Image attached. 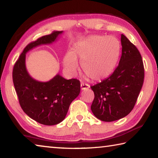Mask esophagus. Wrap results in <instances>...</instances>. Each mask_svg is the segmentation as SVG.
Instances as JSON below:
<instances>
[{"instance_id":"esophagus-1","label":"esophagus","mask_w":158,"mask_h":158,"mask_svg":"<svg viewBox=\"0 0 158 158\" xmlns=\"http://www.w3.org/2000/svg\"><path fill=\"white\" fill-rule=\"evenodd\" d=\"M89 88H90V85L89 84H84V83H81V89L82 90H85V89H89Z\"/></svg>"}]
</instances>
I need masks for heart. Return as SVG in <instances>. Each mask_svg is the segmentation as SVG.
Listing matches in <instances>:
<instances>
[{"mask_svg":"<svg viewBox=\"0 0 158 158\" xmlns=\"http://www.w3.org/2000/svg\"><path fill=\"white\" fill-rule=\"evenodd\" d=\"M120 49L121 44L116 37L93 35L76 42L73 52L64 56L63 65L67 73L74 74L79 68V58L83 71L91 79L101 81L113 73Z\"/></svg>","mask_w":158,"mask_h":158,"instance_id":"obj_1","label":"heart"}]
</instances>
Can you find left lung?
Returning <instances> with one entry per match:
<instances>
[{
	"mask_svg": "<svg viewBox=\"0 0 158 158\" xmlns=\"http://www.w3.org/2000/svg\"><path fill=\"white\" fill-rule=\"evenodd\" d=\"M122 54L113 74L93 86L95 98L90 106L100 121L123 118L132 110L142 88L144 68L137 48L121 35Z\"/></svg>",
	"mask_w": 158,
	"mask_h": 158,
	"instance_id": "obj_1",
	"label": "left lung"
}]
</instances>
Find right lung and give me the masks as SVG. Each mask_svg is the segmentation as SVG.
Segmentation results:
<instances>
[{
    "label": "right lung",
    "mask_w": 158,
    "mask_h": 158,
    "mask_svg": "<svg viewBox=\"0 0 158 158\" xmlns=\"http://www.w3.org/2000/svg\"><path fill=\"white\" fill-rule=\"evenodd\" d=\"M63 33L54 31L28 44L13 68V83L21 107L31 118L45 125H57L65 119L72 102L79 95L80 82L65 79L58 73L48 81H37L26 69V55L37 47L56 42Z\"/></svg>",
    "instance_id": "add662e5"
}]
</instances>
